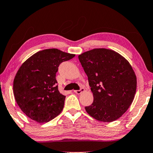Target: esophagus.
<instances>
[{"mask_svg": "<svg viewBox=\"0 0 153 153\" xmlns=\"http://www.w3.org/2000/svg\"><path fill=\"white\" fill-rule=\"evenodd\" d=\"M84 90H85L84 88H81V89H80V90H74V92L77 94H81L82 92H83Z\"/></svg>", "mask_w": 153, "mask_h": 153, "instance_id": "esophagus-1", "label": "esophagus"}]
</instances>
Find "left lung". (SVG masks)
I'll return each mask as SVG.
<instances>
[{
	"label": "left lung",
	"instance_id": "obj_1",
	"mask_svg": "<svg viewBox=\"0 0 153 153\" xmlns=\"http://www.w3.org/2000/svg\"><path fill=\"white\" fill-rule=\"evenodd\" d=\"M94 96L88 114L98 121L116 120L132 103L137 88L135 72L126 59L114 51L95 48L79 55Z\"/></svg>",
	"mask_w": 153,
	"mask_h": 153
}]
</instances>
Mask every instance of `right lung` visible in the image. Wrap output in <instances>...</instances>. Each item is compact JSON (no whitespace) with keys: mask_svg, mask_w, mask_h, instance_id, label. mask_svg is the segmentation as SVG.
I'll use <instances>...</instances> for the list:
<instances>
[{"mask_svg":"<svg viewBox=\"0 0 153 153\" xmlns=\"http://www.w3.org/2000/svg\"><path fill=\"white\" fill-rule=\"evenodd\" d=\"M75 55L56 48L34 54L21 65L13 81V94L21 110L39 123L62 112L65 96L58 90L56 73L59 65Z\"/></svg>","mask_w":153,"mask_h":153,"instance_id":"right-lung-1","label":"right lung"}]
</instances>
